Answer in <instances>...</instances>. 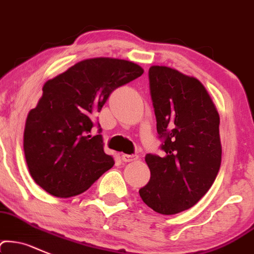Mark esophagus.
Segmentation results:
<instances>
[{"mask_svg":"<svg viewBox=\"0 0 254 254\" xmlns=\"http://www.w3.org/2000/svg\"><path fill=\"white\" fill-rule=\"evenodd\" d=\"M138 159H139V156L137 154H133V155L124 154L122 155V161H124V162H132V161H135Z\"/></svg>","mask_w":254,"mask_h":254,"instance_id":"esophagus-1","label":"esophagus"}]
</instances>
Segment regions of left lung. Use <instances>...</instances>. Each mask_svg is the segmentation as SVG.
Listing matches in <instances>:
<instances>
[{
    "instance_id": "obj_1",
    "label": "left lung",
    "mask_w": 254,
    "mask_h": 254,
    "mask_svg": "<svg viewBox=\"0 0 254 254\" xmlns=\"http://www.w3.org/2000/svg\"><path fill=\"white\" fill-rule=\"evenodd\" d=\"M149 86L163 156H145L151 177L139 195L157 213L176 214L197 203L219 172V114L203 84L178 70L151 66Z\"/></svg>"
}]
</instances>
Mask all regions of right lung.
<instances>
[{
  "label": "right lung",
  "mask_w": 254,
  "mask_h": 254,
  "mask_svg": "<svg viewBox=\"0 0 254 254\" xmlns=\"http://www.w3.org/2000/svg\"><path fill=\"white\" fill-rule=\"evenodd\" d=\"M143 72L132 62L93 58L45 83L24 130V154L36 184L57 197H71L115 165L104 152L98 122V134L89 133L110 94Z\"/></svg>",
  "instance_id": "obj_1"
}]
</instances>
